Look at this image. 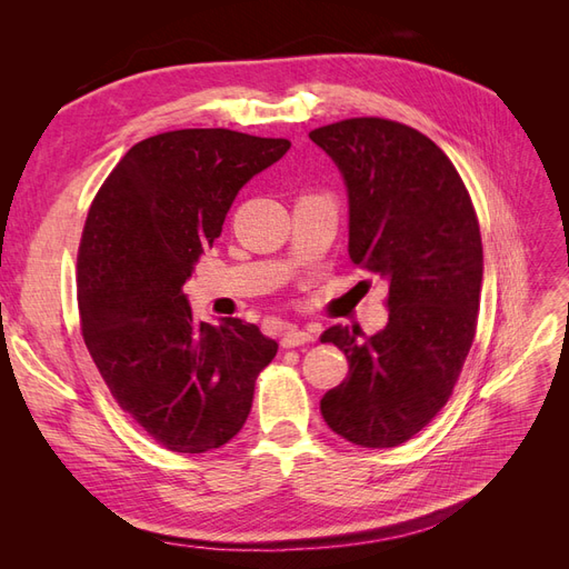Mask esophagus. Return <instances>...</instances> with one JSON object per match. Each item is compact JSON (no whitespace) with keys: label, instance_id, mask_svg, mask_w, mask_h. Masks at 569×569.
<instances>
[{"label":"esophagus","instance_id":"esophagus-1","mask_svg":"<svg viewBox=\"0 0 569 569\" xmlns=\"http://www.w3.org/2000/svg\"><path fill=\"white\" fill-rule=\"evenodd\" d=\"M313 341V335L308 330H299L295 325H287L284 332H282V349H295V347H303V343Z\"/></svg>","mask_w":569,"mask_h":569}]
</instances>
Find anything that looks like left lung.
<instances>
[{
    "label": "left lung",
    "mask_w": 569,
    "mask_h": 569,
    "mask_svg": "<svg viewBox=\"0 0 569 569\" xmlns=\"http://www.w3.org/2000/svg\"><path fill=\"white\" fill-rule=\"evenodd\" d=\"M308 137L347 184L351 263L389 282L382 332H322L349 375L322 396L320 412L347 441L393 449L451 399L470 353L485 268L479 220L451 159L416 128L347 118Z\"/></svg>",
    "instance_id": "obj_1"
}]
</instances>
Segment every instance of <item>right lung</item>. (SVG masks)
<instances>
[{"label": "right lung", "instance_id": "obj_1", "mask_svg": "<svg viewBox=\"0 0 569 569\" xmlns=\"http://www.w3.org/2000/svg\"><path fill=\"white\" fill-rule=\"evenodd\" d=\"M289 140L187 128L137 142L88 211L78 249L80 330L128 416L176 453H206L244 427L278 341L256 325L199 322L182 295L230 206Z\"/></svg>", "mask_w": 569, "mask_h": 569}]
</instances>
